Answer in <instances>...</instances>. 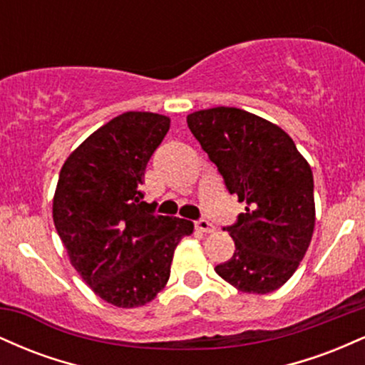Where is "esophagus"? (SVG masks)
<instances>
[{
  "instance_id": "34e87169",
  "label": "esophagus",
  "mask_w": 365,
  "mask_h": 365,
  "mask_svg": "<svg viewBox=\"0 0 365 365\" xmlns=\"http://www.w3.org/2000/svg\"><path fill=\"white\" fill-rule=\"evenodd\" d=\"M195 228L199 230V232H202V233H212V232H215V225H212L209 220H204V217H200V220L195 221Z\"/></svg>"
}]
</instances>
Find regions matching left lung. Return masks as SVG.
Instances as JSON below:
<instances>
[{
    "label": "left lung",
    "mask_w": 365,
    "mask_h": 365,
    "mask_svg": "<svg viewBox=\"0 0 365 365\" xmlns=\"http://www.w3.org/2000/svg\"><path fill=\"white\" fill-rule=\"evenodd\" d=\"M187 123L230 194L245 202V212L225 228L235 252L215 271L240 292L278 290L297 271L314 233L311 166L284 130L249 111L217 106L192 113Z\"/></svg>",
    "instance_id": "8db88e82"
}]
</instances>
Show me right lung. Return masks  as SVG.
Segmentation results:
<instances>
[{
  "mask_svg": "<svg viewBox=\"0 0 365 365\" xmlns=\"http://www.w3.org/2000/svg\"><path fill=\"white\" fill-rule=\"evenodd\" d=\"M168 116L127 111L78 145L60 171L53 221L70 262L96 295L121 309L145 305L170 279L175 249L194 223L154 215L145 166Z\"/></svg>",
  "mask_w": 365,
  "mask_h": 365,
  "instance_id": "1",
  "label": "right lung"
}]
</instances>
